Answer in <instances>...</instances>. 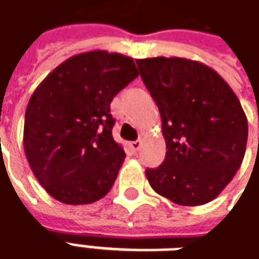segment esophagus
Wrapping results in <instances>:
<instances>
[{"label": "esophagus", "instance_id": "esophagus-1", "mask_svg": "<svg viewBox=\"0 0 259 259\" xmlns=\"http://www.w3.org/2000/svg\"><path fill=\"white\" fill-rule=\"evenodd\" d=\"M141 145H142L141 141H134V142H130V148H131V150H134V152H138L139 148H141Z\"/></svg>", "mask_w": 259, "mask_h": 259}]
</instances>
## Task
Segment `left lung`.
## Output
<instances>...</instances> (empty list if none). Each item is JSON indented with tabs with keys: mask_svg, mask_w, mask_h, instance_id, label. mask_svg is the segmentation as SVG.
Listing matches in <instances>:
<instances>
[{
	"mask_svg": "<svg viewBox=\"0 0 259 259\" xmlns=\"http://www.w3.org/2000/svg\"><path fill=\"white\" fill-rule=\"evenodd\" d=\"M159 107L166 157L146 168L150 187L183 206L218 197L241 166L248 121L236 93L214 69L180 57L137 60Z\"/></svg>",
	"mask_w": 259,
	"mask_h": 259,
	"instance_id": "1",
	"label": "left lung"
}]
</instances>
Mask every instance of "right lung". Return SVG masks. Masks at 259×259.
I'll list each match as a JSON object with an SVG mask.
<instances>
[{"instance_id": "1", "label": "right lung", "mask_w": 259, "mask_h": 259, "mask_svg": "<svg viewBox=\"0 0 259 259\" xmlns=\"http://www.w3.org/2000/svg\"><path fill=\"white\" fill-rule=\"evenodd\" d=\"M139 75L131 57L93 50L68 58L33 92L23 148L34 177L67 205L93 203L111 190L125 153L113 138V97Z\"/></svg>"}]
</instances>
